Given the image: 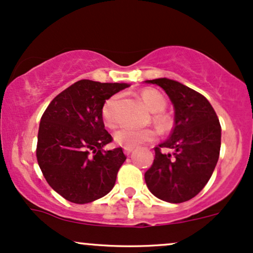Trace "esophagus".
<instances>
[{"instance_id":"34e87169","label":"esophagus","mask_w":253,"mask_h":253,"mask_svg":"<svg viewBox=\"0 0 253 253\" xmlns=\"http://www.w3.org/2000/svg\"><path fill=\"white\" fill-rule=\"evenodd\" d=\"M132 152H133V149H130V147H125V153H126L127 156H129Z\"/></svg>"}]
</instances>
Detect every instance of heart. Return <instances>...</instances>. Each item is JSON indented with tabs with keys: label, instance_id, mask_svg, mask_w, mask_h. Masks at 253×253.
<instances>
[{
	"label": "heart",
	"instance_id": "heart-1",
	"mask_svg": "<svg viewBox=\"0 0 253 253\" xmlns=\"http://www.w3.org/2000/svg\"><path fill=\"white\" fill-rule=\"evenodd\" d=\"M140 98L145 106L149 108L150 112L153 113V121L162 128H169L171 125L170 118L162 112L165 108V98L163 95L155 89H144L140 91ZM102 118L104 124L109 127H114L118 124V97L113 96L106 101L102 108ZM157 133L152 128L135 129L130 127H123L117 130L114 134L115 141L124 147H134L140 145L151 143L155 140Z\"/></svg>",
	"mask_w": 253,
	"mask_h": 253
}]
</instances>
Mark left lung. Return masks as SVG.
Returning a JSON list of instances; mask_svg holds the SVG:
<instances>
[{"label":"left lung","instance_id":"left-lung-1","mask_svg":"<svg viewBox=\"0 0 253 253\" xmlns=\"http://www.w3.org/2000/svg\"><path fill=\"white\" fill-rule=\"evenodd\" d=\"M165 90L175 108V126L167 141L155 147V161L145 172L151 193L170 203L193 199L210 181L220 155L221 126L210 101L184 84L146 81ZM169 148L172 154L161 152Z\"/></svg>","mask_w":253,"mask_h":253}]
</instances>
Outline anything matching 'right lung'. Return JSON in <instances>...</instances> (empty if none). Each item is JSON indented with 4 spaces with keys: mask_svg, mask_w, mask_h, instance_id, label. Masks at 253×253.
<instances>
[{
    "mask_svg": "<svg viewBox=\"0 0 253 253\" xmlns=\"http://www.w3.org/2000/svg\"><path fill=\"white\" fill-rule=\"evenodd\" d=\"M126 83L82 80L58 94L43 112L37 159L45 179L68 201L83 205L109 193L126 161L121 147L104 151L112 135L104 128L106 100Z\"/></svg>",
    "mask_w": 253,
    "mask_h": 253,
    "instance_id": "add662e5",
    "label": "right lung"
}]
</instances>
